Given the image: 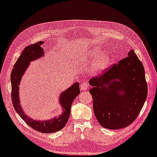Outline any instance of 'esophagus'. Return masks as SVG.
I'll return each mask as SVG.
<instances>
[{
    "mask_svg": "<svg viewBox=\"0 0 157 157\" xmlns=\"http://www.w3.org/2000/svg\"><path fill=\"white\" fill-rule=\"evenodd\" d=\"M90 87V85H89V82H88V81H84L81 84V87H80V89H81V90H83V91H86L88 89H89Z\"/></svg>",
    "mask_w": 157,
    "mask_h": 157,
    "instance_id": "34e87169",
    "label": "esophagus"
}]
</instances>
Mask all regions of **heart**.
<instances>
[{
	"label": "heart",
	"mask_w": 157,
	"mask_h": 157,
	"mask_svg": "<svg viewBox=\"0 0 157 157\" xmlns=\"http://www.w3.org/2000/svg\"><path fill=\"white\" fill-rule=\"evenodd\" d=\"M97 54H98L97 52H95V53H94V54L91 56V58H94L96 56H97ZM109 57L107 54H103L100 55L95 61V69L98 70L105 67L107 64L109 63Z\"/></svg>",
	"instance_id": "obj_1"
}]
</instances>
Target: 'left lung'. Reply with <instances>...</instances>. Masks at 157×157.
<instances>
[{
	"label": "left lung",
	"mask_w": 157,
	"mask_h": 157,
	"mask_svg": "<svg viewBox=\"0 0 157 157\" xmlns=\"http://www.w3.org/2000/svg\"><path fill=\"white\" fill-rule=\"evenodd\" d=\"M90 90L95 117L102 127L119 129L137 117L147 97L143 63L131 50L98 78H92ZM122 93L121 94L120 92Z\"/></svg>",
	"instance_id": "left-lung-1"
}]
</instances>
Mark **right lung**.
I'll list each match as a JSON object with an SVG mask.
<instances>
[{"instance_id":"right-lung-1","label":"right lung","mask_w":157,"mask_h":157,"mask_svg":"<svg viewBox=\"0 0 157 157\" xmlns=\"http://www.w3.org/2000/svg\"><path fill=\"white\" fill-rule=\"evenodd\" d=\"M44 43V42L40 41L26 46L23 50L17 61L16 62L10 74L12 87L11 98L16 111L26 124H29L33 129L40 132L50 133L61 130L66 125L69 119L72 102L79 94L80 91L79 83L76 82L66 90V91L62 93L60 95L61 97L59 98V103L62 106V115L51 120L45 121H34L28 117L25 112L22 110L19 101V83L23 74L25 73L28 66L29 65V63L43 56L44 51L41 46Z\"/></svg>"}]
</instances>
